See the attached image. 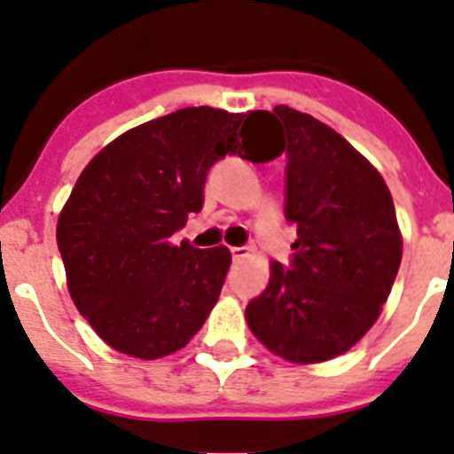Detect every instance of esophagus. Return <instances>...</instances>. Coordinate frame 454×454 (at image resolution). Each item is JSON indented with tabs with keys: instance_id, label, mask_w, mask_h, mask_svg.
Instances as JSON below:
<instances>
[{
	"instance_id": "34e87169",
	"label": "esophagus",
	"mask_w": 454,
	"mask_h": 454,
	"mask_svg": "<svg viewBox=\"0 0 454 454\" xmlns=\"http://www.w3.org/2000/svg\"><path fill=\"white\" fill-rule=\"evenodd\" d=\"M231 255H232V260H235V262H239V260H244L247 255H249V249H247V247H232Z\"/></svg>"
}]
</instances>
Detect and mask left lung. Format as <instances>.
Here are the masks:
<instances>
[{"instance_id":"1","label":"left lung","mask_w":454,"mask_h":454,"mask_svg":"<svg viewBox=\"0 0 454 454\" xmlns=\"http://www.w3.org/2000/svg\"><path fill=\"white\" fill-rule=\"evenodd\" d=\"M271 116L286 129V219L297 239L290 265L271 262L247 322L278 356L320 364L380 317L400 270V228L380 171L340 134L287 105Z\"/></svg>"}]
</instances>
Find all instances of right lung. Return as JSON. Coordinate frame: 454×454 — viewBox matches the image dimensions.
I'll return each instance as SVG.
<instances>
[{"mask_svg": "<svg viewBox=\"0 0 454 454\" xmlns=\"http://www.w3.org/2000/svg\"><path fill=\"white\" fill-rule=\"evenodd\" d=\"M270 112L187 107L129 129L77 178L57 223L68 290L102 340L137 358L178 352L219 299L231 251L171 242L203 207L212 164L278 157Z\"/></svg>", "mask_w": 454, "mask_h": 454, "instance_id": "add662e5", "label": "right lung"}]
</instances>
